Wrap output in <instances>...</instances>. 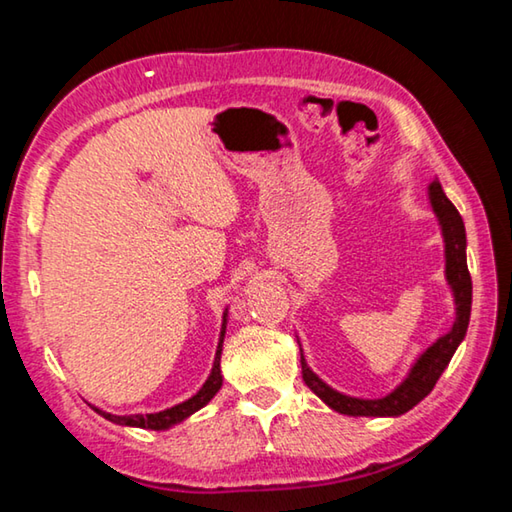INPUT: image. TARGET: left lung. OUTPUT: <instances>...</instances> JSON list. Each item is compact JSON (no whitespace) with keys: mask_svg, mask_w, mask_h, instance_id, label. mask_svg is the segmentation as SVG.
I'll list each match as a JSON object with an SVG mask.
<instances>
[{"mask_svg":"<svg viewBox=\"0 0 512 512\" xmlns=\"http://www.w3.org/2000/svg\"><path fill=\"white\" fill-rule=\"evenodd\" d=\"M429 201L433 212L438 216L440 230H443L445 239V277L449 287H452L456 302L454 325L445 336H440L436 343L429 345V348L420 354L402 384L386 397H379V400H361V397H350L334 391L332 386H327L325 381L307 366V361L302 357L300 350L302 379H305V384L311 391L336 413L354 415V418H357V415H366V418L368 415L370 418H395V415L411 411L415 404L422 402L424 397L433 391V386H436V381L443 375L447 363L452 361L456 348L465 339L472 311V277L470 271H467L465 257V225L461 214H458L452 201L445 196L438 180H433L429 185Z\"/></svg>","mask_w":512,"mask_h":512,"instance_id":"left-lung-1","label":"left lung"}]
</instances>
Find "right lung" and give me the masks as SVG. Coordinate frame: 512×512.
<instances>
[{
    "mask_svg": "<svg viewBox=\"0 0 512 512\" xmlns=\"http://www.w3.org/2000/svg\"><path fill=\"white\" fill-rule=\"evenodd\" d=\"M225 323H228V314H223V325H221V336H219V348H216V357H214V366L210 377L203 384L201 391H198L194 397H189L187 402L183 404H176L171 406V409H164L160 413H137V415H112L97 409V406H92L94 411L103 418L115 422V424H124V427H140V429H153V431H160V429H169L173 424L187 420L189 415L196 413L198 409H203V406L212 400V397L219 393V388L223 384V375H221V350H223V336H225Z\"/></svg>",
    "mask_w": 512,
    "mask_h": 512,
    "instance_id": "obj_1",
    "label": "right lung"
}]
</instances>
